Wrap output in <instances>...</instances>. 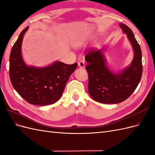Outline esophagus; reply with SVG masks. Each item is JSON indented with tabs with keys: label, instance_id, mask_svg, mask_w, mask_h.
Masks as SVG:
<instances>
[{
	"label": "esophagus",
	"instance_id": "1",
	"mask_svg": "<svg viewBox=\"0 0 155 155\" xmlns=\"http://www.w3.org/2000/svg\"><path fill=\"white\" fill-rule=\"evenodd\" d=\"M78 67L79 68H85V61H80L78 63Z\"/></svg>",
	"mask_w": 155,
	"mask_h": 155
}]
</instances>
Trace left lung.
<instances>
[{"label":"left lung","mask_w":155,"mask_h":155,"mask_svg":"<svg viewBox=\"0 0 155 155\" xmlns=\"http://www.w3.org/2000/svg\"><path fill=\"white\" fill-rule=\"evenodd\" d=\"M120 26L130 43L134 58L129 67L119 72H112L107 66L103 48L88 51L85 56L88 63V90L93 100L102 104H116L125 101L137 88L142 76V51L133 33L123 23Z\"/></svg>","instance_id":"1"}]
</instances>
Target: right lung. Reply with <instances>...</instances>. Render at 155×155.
I'll list each match as a JSON object with an SVG mask.
<instances>
[{"label":"right lung","instance_id":"add662e5","mask_svg":"<svg viewBox=\"0 0 155 155\" xmlns=\"http://www.w3.org/2000/svg\"><path fill=\"white\" fill-rule=\"evenodd\" d=\"M27 26L13 46L10 56V78L12 85L30 104L48 105L61 97L69 77L78 63L67 64L55 61L45 67L28 66L22 57L21 46Z\"/></svg>","mask_w":155,"mask_h":155}]
</instances>
